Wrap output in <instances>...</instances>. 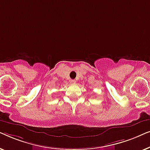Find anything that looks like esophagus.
I'll return each mask as SVG.
<instances>
[{
  "label": "esophagus",
  "instance_id": "1",
  "mask_svg": "<svg viewBox=\"0 0 150 150\" xmlns=\"http://www.w3.org/2000/svg\"><path fill=\"white\" fill-rule=\"evenodd\" d=\"M70 83H71V84H74V83H76V81H75V80H71V81H70Z\"/></svg>",
  "mask_w": 150,
  "mask_h": 150
}]
</instances>
